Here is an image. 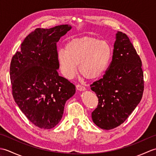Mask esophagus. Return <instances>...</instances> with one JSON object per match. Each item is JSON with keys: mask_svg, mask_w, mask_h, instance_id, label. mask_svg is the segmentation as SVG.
Instances as JSON below:
<instances>
[{"mask_svg": "<svg viewBox=\"0 0 156 156\" xmlns=\"http://www.w3.org/2000/svg\"><path fill=\"white\" fill-rule=\"evenodd\" d=\"M76 88H77V90H78L79 91H84L86 90V88L84 87V86L80 85V84L76 85Z\"/></svg>", "mask_w": 156, "mask_h": 156, "instance_id": "obj_1", "label": "esophagus"}]
</instances>
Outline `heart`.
I'll return each mask as SVG.
<instances>
[{
    "label": "heart",
    "mask_w": 156,
    "mask_h": 156,
    "mask_svg": "<svg viewBox=\"0 0 156 156\" xmlns=\"http://www.w3.org/2000/svg\"><path fill=\"white\" fill-rule=\"evenodd\" d=\"M111 56V48L107 41L84 36L69 40L65 48L58 49L56 58L65 77L74 78L78 64L82 74L89 80H95L105 74Z\"/></svg>",
    "instance_id": "1"
}]
</instances>
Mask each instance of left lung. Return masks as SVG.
Listing matches in <instances>:
<instances>
[{
  "instance_id": "obj_1",
  "label": "left lung",
  "mask_w": 156,
  "mask_h": 156,
  "mask_svg": "<svg viewBox=\"0 0 156 156\" xmlns=\"http://www.w3.org/2000/svg\"><path fill=\"white\" fill-rule=\"evenodd\" d=\"M141 60L127 35L116 34L112 62L103 78L90 88L98 98L92 119L98 127L110 130L121 125L140 103L144 82Z\"/></svg>"
}]
</instances>
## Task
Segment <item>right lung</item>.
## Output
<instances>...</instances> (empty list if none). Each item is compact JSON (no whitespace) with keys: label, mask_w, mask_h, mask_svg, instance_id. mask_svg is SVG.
Returning a JSON list of instances; mask_svg holds the SVG:
<instances>
[{"label":"right lung","mask_w":156,"mask_h":156,"mask_svg":"<svg viewBox=\"0 0 156 156\" xmlns=\"http://www.w3.org/2000/svg\"><path fill=\"white\" fill-rule=\"evenodd\" d=\"M72 29L69 25L37 28L25 37L11 59L10 76L14 100L37 127L49 129L62 119L66 102L76 87L59 76L57 43Z\"/></svg>","instance_id":"add662e5"}]
</instances>
